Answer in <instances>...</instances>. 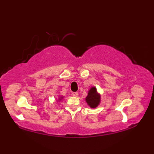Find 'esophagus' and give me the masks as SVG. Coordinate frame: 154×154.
<instances>
[{
	"label": "esophagus",
	"instance_id": "1",
	"mask_svg": "<svg viewBox=\"0 0 154 154\" xmlns=\"http://www.w3.org/2000/svg\"><path fill=\"white\" fill-rule=\"evenodd\" d=\"M72 94L74 97H78V92H72Z\"/></svg>",
	"mask_w": 154,
	"mask_h": 154
}]
</instances>
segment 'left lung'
<instances>
[{"mask_svg":"<svg viewBox=\"0 0 154 154\" xmlns=\"http://www.w3.org/2000/svg\"><path fill=\"white\" fill-rule=\"evenodd\" d=\"M85 99L88 105L91 108H96L99 105L100 102V95L97 93L96 88L94 86L91 88Z\"/></svg>","mask_w":154,"mask_h":154,"instance_id":"1","label":"left lung"}]
</instances>
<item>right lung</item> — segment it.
Returning a JSON list of instances; mask_svg holds the SVG:
<instances>
[{
    "label": "right lung",
    "instance_id": "obj_1",
    "mask_svg": "<svg viewBox=\"0 0 154 154\" xmlns=\"http://www.w3.org/2000/svg\"><path fill=\"white\" fill-rule=\"evenodd\" d=\"M62 98H63V97H61V98H60V100H61V99H62Z\"/></svg>",
    "mask_w": 154,
    "mask_h": 154
}]
</instances>
